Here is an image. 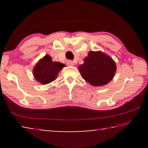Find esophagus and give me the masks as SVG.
Listing matches in <instances>:
<instances>
[{
	"mask_svg": "<svg viewBox=\"0 0 148 148\" xmlns=\"http://www.w3.org/2000/svg\"><path fill=\"white\" fill-rule=\"evenodd\" d=\"M66 64L67 66H74L73 61H71V60H68V61L66 62Z\"/></svg>",
	"mask_w": 148,
	"mask_h": 148,
	"instance_id": "34e87169",
	"label": "esophagus"
}]
</instances>
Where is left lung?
I'll list each match as a JSON object with an SVG mask.
<instances>
[{"label": "left lung", "instance_id": "left-lung-1", "mask_svg": "<svg viewBox=\"0 0 148 148\" xmlns=\"http://www.w3.org/2000/svg\"><path fill=\"white\" fill-rule=\"evenodd\" d=\"M116 71L113 59L101 51L89 52L84 63L79 66L83 78L94 86H102L111 81Z\"/></svg>", "mask_w": 148, "mask_h": 148}]
</instances>
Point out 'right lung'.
Instances as JSON below:
<instances>
[{"label":"right lung","mask_w":148,"mask_h":148,"mask_svg":"<svg viewBox=\"0 0 148 148\" xmlns=\"http://www.w3.org/2000/svg\"><path fill=\"white\" fill-rule=\"evenodd\" d=\"M65 65L59 62L52 61L51 57L45 56L35 66L33 74L37 81L42 84H47L56 79L59 72Z\"/></svg>","instance_id":"obj_1"}]
</instances>
